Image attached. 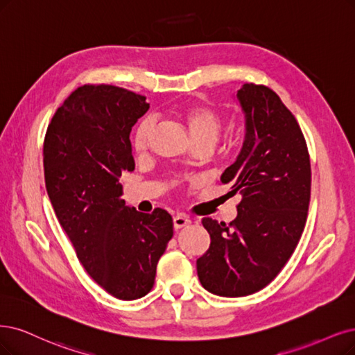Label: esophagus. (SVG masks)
Returning a JSON list of instances; mask_svg holds the SVG:
<instances>
[{"instance_id":"1","label":"esophagus","mask_w":355,"mask_h":355,"mask_svg":"<svg viewBox=\"0 0 355 355\" xmlns=\"http://www.w3.org/2000/svg\"><path fill=\"white\" fill-rule=\"evenodd\" d=\"M173 222H174V228L175 230H181V228H184V227L191 224L190 218L186 216V215H177V216H174Z\"/></svg>"}]
</instances>
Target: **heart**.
Segmentation results:
<instances>
[{"label":"heart","instance_id":"b5f03b06","mask_svg":"<svg viewBox=\"0 0 355 355\" xmlns=\"http://www.w3.org/2000/svg\"><path fill=\"white\" fill-rule=\"evenodd\" d=\"M181 120L186 124L194 146H207L209 149L216 143L222 127H224L222 114L206 105H193V107L186 108L181 112ZM152 130L153 123L150 118H144L136 127L133 149L137 155H143L148 150Z\"/></svg>","mask_w":355,"mask_h":355}]
</instances>
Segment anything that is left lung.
<instances>
[{"label": "left lung", "mask_w": 355, "mask_h": 355, "mask_svg": "<svg viewBox=\"0 0 355 355\" xmlns=\"http://www.w3.org/2000/svg\"><path fill=\"white\" fill-rule=\"evenodd\" d=\"M245 114L243 149L220 181L240 194L230 225L212 218L198 259L200 284L220 297L250 295L270 284L304 231L311 190L307 143L295 116L272 89L247 83L237 94Z\"/></svg>", "instance_id": "obj_1"}]
</instances>
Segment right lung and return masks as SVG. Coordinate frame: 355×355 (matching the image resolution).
Returning <instances> with one entry per match:
<instances>
[{"instance_id": "right-lung-1", "label": "right lung", "mask_w": 355, "mask_h": 355, "mask_svg": "<svg viewBox=\"0 0 355 355\" xmlns=\"http://www.w3.org/2000/svg\"><path fill=\"white\" fill-rule=\"evenodd\" d=\"M149 110L146 96L110 85L77 87L57 110L44 140L45 186L77 259L105 291L137 300L155 284L173 239V216L137 212L120 178L135 169L130 131Z\"/></svg>"}]
</instances>
